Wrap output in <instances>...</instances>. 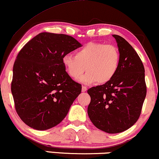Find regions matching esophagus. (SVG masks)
<instances>
[{"label": "esophagus", "instance_id": "1", "mask_svg": "<svg viewBox=\"0 0 159 159\" xmlns=\"http://www.w3.org/2000/svg\"><path fill=\"white\" fill-rule=\"evenodd\" d=\"M86 91H87V87H85V86H83V87H82V91L85 92Z\"/></svg>", "mask_w": 159, "mask_h": 159}]
</instances>
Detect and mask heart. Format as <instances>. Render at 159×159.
Returning a JSON list of instances; mask_svg holds the SVG:
<instances>
[{
	"label": "heart",
	"mask_w": 159,
	"mask_h": 159,
	"mask_svg": "<svg viewBox=\"0 0 159 159\" xmlns=\"http://www.w3.org/2000/svg\"><path fill=\"white\" fill-rule=\"evenodd\" d=\"M62 61L73 80L79 79L86 70L87 73L80 79L82 83L103 85L116 75L120 65V54L113 45L91 42L76 51L75 56L66 54Z\"/></svg>",
	"instance_id": "1"
}]
</instances>
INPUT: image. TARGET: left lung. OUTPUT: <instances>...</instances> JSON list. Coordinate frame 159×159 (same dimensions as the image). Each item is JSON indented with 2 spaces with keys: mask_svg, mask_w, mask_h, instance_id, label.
Returning a JSON list of instances; mask_svg holds the SVG:
<instances>
[{
  "mask_svg": "<svg viewBox=\"0 0 159 159\" xmlns=\"http://www.w3.org/2000/svg\"><path fill=\"white\" fill-rule=\"evenodd\" d=\"M113 37L120 54L119 70L109 83L88 90L91 97L88 114L98 129L118 134L132 127L139 118L147 86L139 56L124 38L116 34Z\"/></svg>",
  "mask_w": 159,
  "mask_h": 159,
  "instance_id": "8db88e82",
  "label": "left lung"
}]
</instances>
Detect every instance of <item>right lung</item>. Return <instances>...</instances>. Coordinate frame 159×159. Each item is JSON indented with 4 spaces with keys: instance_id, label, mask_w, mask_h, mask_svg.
<instances>
[{
    "instance_id": "obj_1",
    "label": "right lung",
    "mask_w": 159,
    "mask_h": 159,
    "mask_svg": "<svg viewBox=\"0 0 159 159\" xmlns=\"http://www.w3.org/2000/svg\"><path fill=\"white\" fill-rule=\"evenodd\" d=\"M81 44L69 35L43 32L21 48L13 66L11 90L16 112L39 130L60 124L82 85L66 71L62 57Z\"/></svg>"
}]
</instances>
